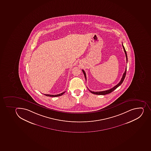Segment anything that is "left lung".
<instances>
[{"mask_svg": "<svg viewBox=\"0 0 151 151\" xmlns=\"http://www.w3.org/2000/svg\"><path fill=\"white\" fill-rule=\"evenodd\" d=\"M122 46H123V47L124 50V51H125V55H126V59H127V52H126V50H125V47H124L123 45V44H122ZM83 72V73H84V76H85V78L86 80H87V78H86V73L84 70H82ZM126 72H127V67L126 68V70H125V72L123 73V76H122V78L121 79L120 81L119 82V83H118V84H117L114 87H113V88H111V89H108V90H107V91H97V92H94V91H90V92L91 93H93V94H94L96 95H104L108 94H109V93H111V92H113V91L115 90V89L116 88H118L120 85L121 84H122L124 80V79H125V76H126Z\"/></svg>", "mask_w": 151, "mask_h": 151, "instance_id": "obj_1", "label": "left lung"}]
</instances>
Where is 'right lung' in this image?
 Instances as JSON below:
<instances>
[{
  "mask_svg": "<svg viewBox=\"0 0 151 151\" xmlns=\"http://www.w3.org/2000/svg\"><path fill=\"white\" fill-rule=\"evenodd\" d=\"M65 92V91H64V92H63V93H60V94H59L57 95H50V94H44L45 95L47 96H49V97H58V96H62V95H63L64 93Z\"/></svg>",
  "mask_w": 151,
  "mask_h": 151,
  "instance_id": "add662e5",
  "label": "right lung"
}]
</instances>
